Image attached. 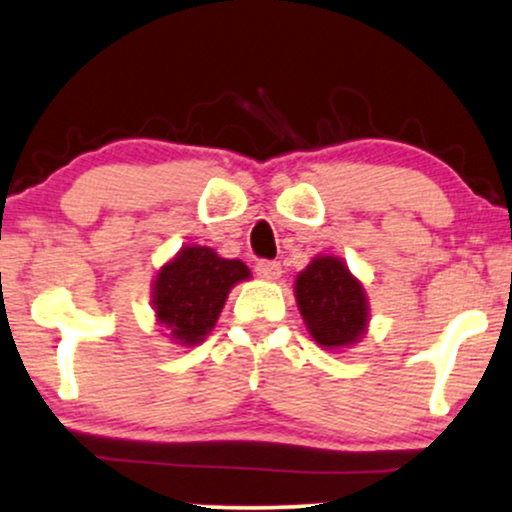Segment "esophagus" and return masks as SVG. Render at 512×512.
Masks as SVG:
<instances>
[{"label": "esophagus", "mask_w": 512, "mask_h": 512, "mask_svg": "<svg viewBox=\"0 0 512 512\" xmlns=\"http://www.w3.org/2000/svg\"><path fill=\"white\" fill-rule=\"evenodd\" d=\"M256 275L263 280H278L282 275V266L278 261H258Z\"/></svg>", "instance_id": "1"}]
</instances>
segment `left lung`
<instances>
[{
	"label": "left lung",
	"instance_id": "1",
	"mask_svg": "<svg viewBox=\"0 0 512 512\" xmlns=\"http://www.w3.org/2000/svg\"><path fill=\"white\" fill-rule=\"evenodd\" d=\"M306 330L326 350L352 347L369 328L364 285L338 256H316L294 280Z\"/></svg>",
	"mask_w": 512,
	"mask_h": 512
}]
</instances>
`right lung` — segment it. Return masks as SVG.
<instances>
[{"label":"right lung","mask_w":512,"mask_h":512,"mask_svg":"<svg viewBox=\"0 0 512 512\" xmlns=\"http://www.w3.org/2000/svg\"><path fill=\"white\" fill-rule=\"evenodd\" d=\"M251 270L239 258H222L210 246L189 244L153 280L155 321L182 347H194L215 328L227 294Z\"/></svg>","instance_id":"right-lung-1"}]
</instances>
